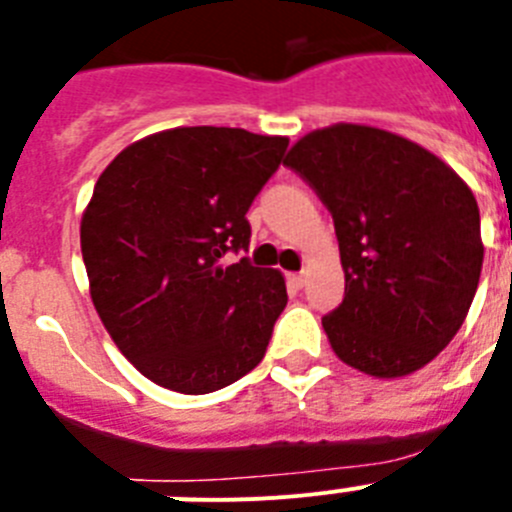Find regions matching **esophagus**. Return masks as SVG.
<instances>
[{"label": "esophagus", "instance_id": "esophagus-1", "mask_svg": "<svg viewBox=\"0 0 512 512\" xmlns=\"http://www.w3.org/2000/svg\"><path fill=\"white\" fill-rule=\"evenodd\" d=\"M287 282L300 289L305 284V271H292V274H287Z\"/></svg>", "mask_w": 512, "mask_h": 512}]
</instances>
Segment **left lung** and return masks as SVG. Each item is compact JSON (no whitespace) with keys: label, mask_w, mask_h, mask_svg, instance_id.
<instances>
[{"label":"left lung","mask_w":512,"mask_h":512,"mask_svg":"<svg viewBox=\"0 0 512 512\" xmlns=\"http://www.w3.org/2000/svg\"><path fill=\"white\" fill-rule=\"evenodd\" d=\"M284 164L333 215L346 295L325 315L343 364L377 379L423 369L472 307L485 259L472 189L431 151L387 130H312Z\"/></svg>","instance_id":"1"}]
</instances>
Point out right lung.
<instances>
[{"instance_id": "1", "label": "right lung", "mask_w": 512, "mask_h": 512, "mask_svg": "<svg viewBox=\"0 0 512 512\" xmlns=\"http://www.w3.org/2000/svg\"><path fill=\"white\" fill-rule=\"evenodd\" d=\"M289 138L174 128L120 151L81 217L89 295L122 356L182 395L223 390L259 364L287 305L277 269L248 259L246 212Z\"/></svg>"}]
</instances>
